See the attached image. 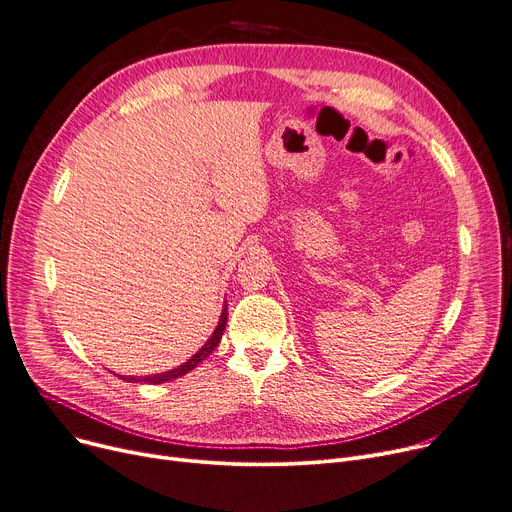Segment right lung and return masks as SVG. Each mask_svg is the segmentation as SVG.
I'll use <instances>...</instances> for the list:
<instances>
[{
  "mask_svg": "<svg viewBox=\"0 0 512 512\" xmlns=\"http://www.w3.org/2000/svg\"><path fill=\"white\" fill-rule=\"evenodd\" d=\"M226 306H228V304H224V309H222L220 319H218V325H216L214 333L210 335L208 342L203 344L187 362H183V364L177 366V368H170V370H166V372L148 374V377H121V379H125L127 383H150V385H160V383H166V381H173V379L183 377V374H187L189 370H193L199 362L206 360V358L216 350V346L220 344V339H222V335H224L226 321H228V309H226Z\"/></svg>",
  "mask_w": 512,
  "mask_h": 512,
  "instance_id": "obj_1",
  "label": "right lung"
}]
</instances>
